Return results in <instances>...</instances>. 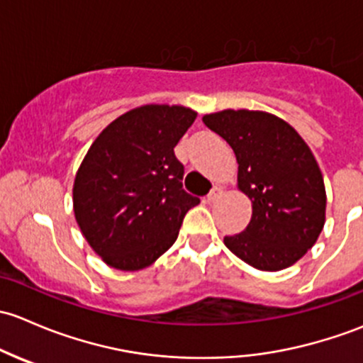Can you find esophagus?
I'll use <instances>...</instances> for the list:
<instances>
[{
  "label": "esophagus",
  "mask_w": 363,
  "mask_h": 363,
  "mask_svg": "<svg viewBox=\"0 0 363 363\" xmlns=\"http://www.w3.org/2000/svg\"><path fill=\"white\" fill-rule=\"evenodd\" d=\"M222 194H223L222 186H213L208 194V203H216V201L222 197Z\"/></svg>",
  "instance_id": "1"
}]
</instances>
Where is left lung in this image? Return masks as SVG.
I'll list each match as a JSON object with an SVG mask.
<instances>
[{
  "label": "left lung",
  "instance_id": "obj_1",
  "mask_svg": "<svg viewBox=\"0 0 363 363\" xmlns=\"http://www.w3.org/2000/svg\"><path fill=\"white\" fill-rule=\"evenodd\" d=\"M203 122L236 154L238 189L252 201V220L227 248L259 271L297 262L325 225L323 177L311 148L292 125L267 111L222 110Z\"/></svg>",
  "mask_w": 363,
  "mask_h": 363
}]
</instances>
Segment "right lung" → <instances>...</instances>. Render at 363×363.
<instances>
[{
    "label": "right lung",
    "mask_w": 363,
    "mask_h": 363,
    "mask_svg": "<svg viewBox=\"0 0 363 363\" xmlns=\"http://www.w3.org/2000/svg\"><path fill=\"white\" fill-rule=\"evenodd\" d=\"M197 113L178 104H145L104 127L73 183V211L91 248L110 267L140 271L178 238L199 199L182 186L174 147Z\"/></svg>",
    "instance_id": "1"
}]
</instances>
